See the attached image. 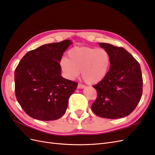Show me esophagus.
<instances>
[{"label":"esophagus","mask_w":155,"mask_h":155,"mask_svg":"<svg viewBox=\"0 0 155 155\" xmlns=\"http://www.w3.org/2000/svg\"><path fill=\"white\" fill-rule=\"evenodd\" d=\"M85 87V86L82 84H78V89H83V88Z\"/></svg>","instance_id":"esophagus-1"}]
</instances>
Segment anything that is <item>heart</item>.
Returning a JSON list of instances; mask_svg holds the SVG:
<instances>
[{"label": "heart", "instance_id": "heart-1", "mask_svg": "<svg viewBox=\"0 0 155 155\" xmlns=\"http://www.w3.org/2000/svg\"><path fill=\"white\" fill-rule=\"evenodd\" d=\"M60 67L69 79L82 77L88 84H95L107 76L110 67V56L104 48L74 47L60 61Z\"/></svg>", "mask_w": 155, "mask_h": 155}]
</instances>
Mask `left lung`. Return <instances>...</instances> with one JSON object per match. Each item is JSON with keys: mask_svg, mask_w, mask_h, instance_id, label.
Returning <instances> with one entry per match:
<instances>
[{"mask_svg": "<svg viewBox=\"0 0 155 155\" xmlns=\"http://www.w3.org/2000/svg\"><path fill=\"white\" fill-rule=\"evenodd\" d=\"M110 56V68L103 81L93 86L97 97L91 105L97 116L117 119L129 116L142 95L143 78L140 65L124 48L99 43Z\"/></svg>", "mask_w": 155, "mask_h": 155, "instance_id": "8db88e82", "label": "left lung"}]
</instances>
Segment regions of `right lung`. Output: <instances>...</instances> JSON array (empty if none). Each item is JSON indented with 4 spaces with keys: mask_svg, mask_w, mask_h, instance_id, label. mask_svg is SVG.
I'll list each match as a JSON object with an SVG mask.
<instances>
[{
    "mask_svg": "<svg viewBox=\"0 0 155 155\" xmlns=\"http://www.w3.org/2000/svg\"><path fill=\"white\" fill-rule=\"evenodd\" d=\"M70 40L45 44L30 51L15 70V92L21 108L41 121L64 116L78 83L61 76L60 61Z\"/></svg>",
    "mask_w": 155,
    "mask_h": 155,
    "instance_id": "right-lung-1",
    "label": "right lung"
}]
</instances>
